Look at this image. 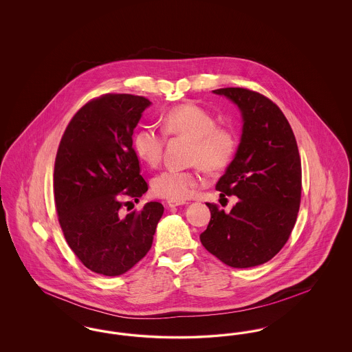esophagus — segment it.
Listing matches in <instances>:
<instances>
[{"instance_id": "esophagus-1", "label": "esophagus", "mask_w": 352, "mask_h": 352, "mask_svg": "<svg viewBox=\"0 0 352 352\" xmlns=\"http://www.w3.org/2000/svg\"><path fill=\"white\" fill-rule=\"evenodd\" d=\"M186 204L184 201H168V207H178V206H184Z\"/></svg>"}]
</instances>
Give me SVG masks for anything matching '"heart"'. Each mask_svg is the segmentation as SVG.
Masks as SVG:
<instances>
[{
    "label": "heart",
    "instance_id": "obj_1",
    "mask_svg": "<svg viewBox=\"0 0 352 352\" xmlns=\"http://www.w3.org/2000/svg\"><path fill=\"white\" fill-rule=\"evenodd\" d=\"M162 131L151 125L138 128L133 134V149L148 166L155 168L164 157L166 136L191 140L190 162L197 168H166L153 179V192L168 201H186L203 184L199 168L220 173L234 160L239 138L232 128L218 125V118L197 104L171 108L161 121Z\"/></svg>",
    "mask_w": 352,
    "mask_h": 352
}]
</instances>
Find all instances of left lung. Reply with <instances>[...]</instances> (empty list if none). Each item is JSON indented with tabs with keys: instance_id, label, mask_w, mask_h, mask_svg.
Listing matches in <instances>:
<instances>
[{
	"instance_id": "8db88e82",
	"label": "left lung",
	"mask_w": 352,
	"mask_h": 352,
	"mask_svg": "<svg viewBox=\"0 0 352 352\" xmlns=\"http://www.w3.org/2000/svg\"><path fill=\"white\" fill-rule=\"evenodd\" d=\"M239 107L243 134L232 164L220 177V197L239 198L226 214L207 203L211 219L203 247L232 268L257 267L273 258L292 234L301 203V158L283 111L247 88L215 89Z\"/></svg>"
}]
</instances>
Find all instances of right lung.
I'll return each mask as SVG.
<instances>
[{"label":"right lung","mask_w":352,"mask_h":352,"mask_svg":"<svg viewBox=\"0 0 352 352\" xmlns=\"http://www.w3.org/2000/svg\"><path fill=\"white\" fill-rule=\"evenodd\" d=\"M151 105L144 96L105 94L83 105L60 140L54 197L60 228L85 268L120 276L149 252L164 206L121 212L148 191L133 149L134 128Z\"/></svg>","instance_id":"1"}]
</instances>
